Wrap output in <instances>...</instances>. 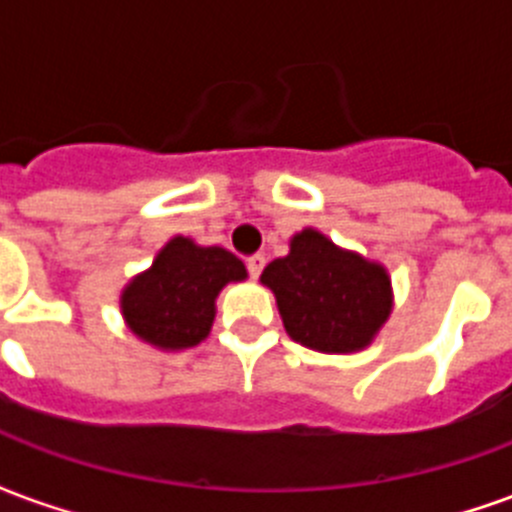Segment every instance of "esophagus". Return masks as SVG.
Returning a JSON list of instances; mask_svg holds the SVG:
<instances>
[{
	"mask_svg": "<svg viewBox=\"0 0 512 512\" xmlns=\"http://www.w3.org/2000/svg\"><path fill=\"white\" fill-rule=\"evenodd\" d=\"M246 268H249V277L257 279L260 274H263V268H266V255L246 257Z\"/></svg>",
	"mask_w": 512,
	"mask_h": 512,
	"instance_id": "obj_1",
	"label": "esophagus"
}]
</instances>
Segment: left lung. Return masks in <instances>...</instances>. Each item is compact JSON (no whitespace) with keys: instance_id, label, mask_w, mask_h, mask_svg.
I'll return each instance as SVG.
<instances>
[{"instance_id":"obj_1","label":"left lung","mask_w":512,"mask_h":512,"mask_svg":"<svg viewBox=\"0 0 512 512\" xmlns=\"http://www.w3.org/2000/svg\"><path fill=\"white\" fill-rule=\"evenodd\" d=\"M260 282L277 296L290 340L321 354L362 351L392 312L386 268L312 227L290 238L288 255L271 260Z\"/></svg>"}]
</instances>
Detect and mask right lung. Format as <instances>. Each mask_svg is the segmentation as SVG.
I'll return each instance as SVG.
<instances>
[{"label": "right lung", "mask_w": 512, "mask_h": 512, "mask_svg": "<svg viewBox=\"0 0 512 512\" xmlns=\"http://www.w3.org/2000/svg\"><path fill=\"white\" fill-rule=\"evenodd\" d=\"M241 279L246 268L233 252L175 235L153 266L128 282L120 310L139 340L161 351H183L208 337L219 290Z\"/></svg>", "instance_id": "right-lung-1"}]
</instances>
